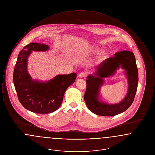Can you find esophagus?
<instances>
[{
	"label": "esophagus",
	"mask_w": 155,
	"mask_h": 155,
	"mask_svg": "<svg viewBox=\"0 0 155 155\" xmlns=\"http://www.w3.org/2000/svg\"><path fill=\"white\" fill-rule=\"evenodd\" d=\"M86 75H87V74H86L85 73H84V72H81L80 74H78V77H79L80 78H84V77H85Z\"/></svg>",
	"instance_id": "1"
}]
</instances>
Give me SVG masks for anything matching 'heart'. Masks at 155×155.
Returning <instances> with one entry per match:
<instances>
[{"instance_id": "b5f03b06", "label": "heart", "mask_w": 155, "mask_h": 155, "mask_svg": "<svg viewBox=\"0 0 155 155\" xmlns=\"http://www.w3.org/2000/svg\"><path fill=\"white\" fill-rule=\"evenodd\" d=\"M92 52H93V53H97V52H99V49H97V48L94 49L92 50ZM99 58H102V54H101V55L99 56Z\"/></svg>"}]
</instances>
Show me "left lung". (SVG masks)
<instances>
[{"instance_id": "obj_1", "label": "left lung", "mask_w": 155, "mask_h": 155, "mask_svg": "<svg viewBox=\"0 0 155 155\" xmlns=\"http://www.w3.org/2000/svg\"><path fill=\"white\" fill-rule=\"evenodd\" d=\"M124 69L128 80V91L125 97L115 104L104 103L99 98L100 89L103 78L113 76L120 67ZM97 70L87 77V89L84 100L89 110L102 116H113L120 114L132 104L135 96L138 83V71L133 52L124 51L117 52L114 57L106 59L96 67Z\"/></svg>"}]
</instances>
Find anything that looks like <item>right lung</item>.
I'll return each instance as SVG.
<instances>
[{"label": "right lung", "instance_id": "add662e5", "mask_svg": "<svg viewBox=\"0 0 155 155\" xmlns=\"http://www.w3.org/2000/svg\"><path fill=\"white\" fill-rule=\"evenodd\" d=\"M47 45L30 43L18 54L13 73V82L18 99L28 110L48 114L58 110L63 102L65 91L75 82L77 74L58 75L46 82L32 80L27 69L28 59L32 51L45 52Z\"/></svg>", "mask_w": 155, "mask_h": 155}]
</instances>
